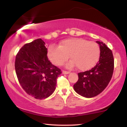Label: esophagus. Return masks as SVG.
Returning a JSON list of instances; mask_svg holds the SVG:
<instances>
[{"label": "esophagus", "mask_w": 127, "mask_h": 127, "mask_svg": "<svg viewBox=\"0 0 127 127\" xmlns=\"http://www.w3.org/2000/svg\"><path fill=\"white\" fill-rule=\"evenodd\" d=\"M63 74H64V75H65V74H69L70 73V72H68V71H65V70H63Z\"/></svg>", "instance_id": "esophagus-1"}]
</instances>
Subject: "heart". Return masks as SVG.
Instances as JSON below:
<instances>
[{"label":"heart","mask_w":127,"mask_h":127,"mask_svg":"<svg viewBox=\"0 0 127 127\" xmlns=\"http://www.w3.org/2000/svg\"><path fill=\"white\" fill-rule=\"evenodd\" d=\"M100 52V47L96 42L72 37L63 40L59 46L50 45L48 48L47 55L52 63L58 66L63 64L70 55L72 60L67 64L68 67L77 65L78 69L86 70L95 65Z\"/></svg>","instance_id":"heart-1"}]
</instances>
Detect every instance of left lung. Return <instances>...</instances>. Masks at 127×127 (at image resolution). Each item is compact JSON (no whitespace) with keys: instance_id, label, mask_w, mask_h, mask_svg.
I'll use <instances>...</instances> for the list:
<instances>
[{"instance_id":"1","label":"left lung","mask_w":127,"mask_h":127,"mask_svg":"<svg viewBox=\"0 0 127 127\" xmlns=\"http://www.w3.org/2000/svg\"><path fill=\"white\" fill-rule=\"evenodd\" d=\"M100 45V59L91 70L78 73V80L74 84L75 91L79 95L91 98L98 95L111 80L114 69V59L112 51L103 42Z\"/></svg>"}]
</instances>
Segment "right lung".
Masks as SVG:
<instances>
[{
    "mask_svg": "<svg viewBox=\"0 0 127 127\" xmlns=\"http://www.w3.org/2000/svg\"><path fill=\"white\" fill-rule=\"evenodd\" d=\"M41 39L26 43L15 58V68L19 83L27 94L42 100L50 96L56 88L61 70L48 59L47 48Z\"/></svg>",
    "mask_w": 127,
    "mask_h": 127,
    "instance_id": "obj_1",
    "label": "right lung"
}]
</instances>
